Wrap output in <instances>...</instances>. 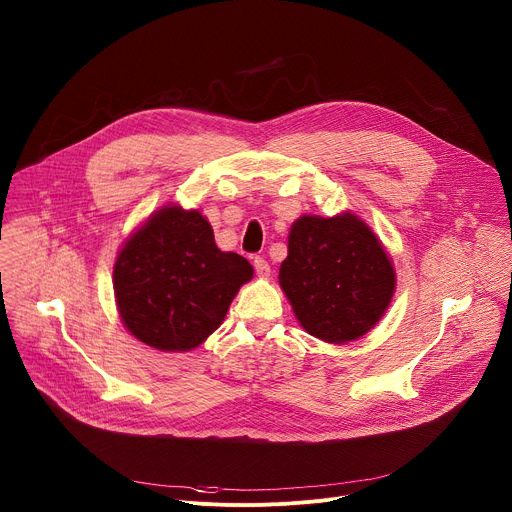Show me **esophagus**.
Segmentation results:
<instances>
[{
  "instance_id": "esophagus-1",
  "label": "esophagus",
  "mask_w": 512,
  "mask_h": 512,
  "mask_svg": "<svg viewBox=\"0 0 512 512\" xmlns=\"http://www.w3.org/2000/svg\"><path fill=\"white\" fill-rule=\"evenodd\" d=\"M253 265H255V271H257V275H259V277H269L271 267H269V263H267L263 257H255Z\"/></svg>"
}]
</instances>
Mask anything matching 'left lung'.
Listing matches in <instances>:
<instances>
[{
	"mask_svg": "<svg viewBox=\"0 0 512 512\" xmlns=\"http://www.w3.org/2000/svg\"><path fill=\"white\" fill-rule=\"evenodd\" d=\"M279 285L308 334L342 344L383 318L395 294V269L356 214H304L291 225Z\"/></svg>",
	"mask_w": 512,
	"mask_h": 512,
	"instance_id": "8db88e82",
	"label": "left lung"
}]
</instances>
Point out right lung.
I'll return each mask as SVG.
<instances>
[{
    "mask_svg": "<svg viewBox=\"0 0 512 512\" xmlns=\"http://www.w3.org/2000/svg\"><path fill=\"white\" fill-rule=\"evenodd\" d=\"M251 263L216 247L198 210L162 206L121 247L113 267L117 310L143 344L186 352L223 324Z\"/></svg>",
    "mask_w": 512,
    "mask_h": 512,
    "instance_id": "obj_1",
    "label": "right lung"
}]
</instances>
